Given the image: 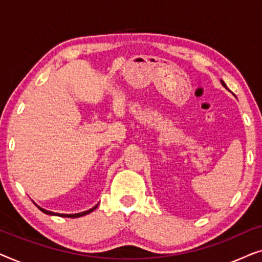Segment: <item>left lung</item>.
<instances>
[{"mask_svg": "<svg viewBox=\"0 0 262 262\" xmlns=\"http://www.w3.org/2000/svg\"><path fill=\"white\" fill-rule=\"evenodd\" d=\"M221 83H222V85H223V87H224V88H227V84H225V83H224V82H223V81H222V80H221ZM227 89H228V88H227Z\"/></svg>", "mask_w": 262, "mask_h": 262, "instance_id": "1", "label": "left lung"}]
</instances>
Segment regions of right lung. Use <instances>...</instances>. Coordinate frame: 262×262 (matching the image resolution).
Segmentation results:
<instances>
[{
    "label": "right lung",
    "mask_w": 262,
    "mask_h": 262,
    "mask_svg": "<svg viewBox=\"0 0 262 262\" xmlns=\"http://www.w3.org/2000/svg\"><path fill=\"white\" fill-rule=\"evenodd\" d=\"M34 203V202H33ZM34 205L38 207L39 210L41 211L42 213H46V214H50V216H58V217H64V218H77V217H82V216H85V214H88V213H91V212H93V211H94L96 207H98V205L99 204H96V205L94 206V207H92V209H89V210H87V211H83V212H80V213H71V214H68V213H57V212H52V211H49V210H45V209H42V207H40L39 205H37V204L34 203Z\"/></svg>",
    "instance_id": "obj_1"
}]
</instances>
